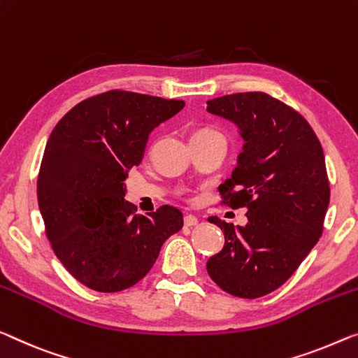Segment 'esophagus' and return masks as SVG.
<instances>
[{
  "label": "esophagus",
  "mask_w": 358,
  "mask_h": 358,
  "mask_svg": "<svg viewBox=\"0 0 358 358\" xmlns=\"http://www.w3.org/2000/svg\"><path fill=\"white\" fill-rule=\"evenodd\" d=\"M184 224H185V227H195V225L198 224V219L195 217V216H185L184 217Z\"/></svg>",
  "instance_id": "esophagus-1"
}]
</instances>
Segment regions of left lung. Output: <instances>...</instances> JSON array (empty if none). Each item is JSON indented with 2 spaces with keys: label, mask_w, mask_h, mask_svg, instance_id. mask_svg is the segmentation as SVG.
Instances as JSON below:
<instances>
[{
  "label": "left lung",
  "mask_w": 358,
  "mask_h": 358,
  "mask_svg": "<svg viewBox=\"0 0 358 358\" xmlns=\"http://www.w3.org/2000/svg\"><path fill=\"white\" fill-rule=\"evenodd\" d=\"M243 137L221 205L248 208L245 227L210 217L224 232L206 268L225 293L256 299L282 287L320 238L329 203L325 155L312 126L293 107L261 91L208 101Z\"/></svg>",
  "instance_id": "obj_1"
}]
</instances>
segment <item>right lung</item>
Segmentation results:
<instances>
[{"mask_svg": "<svg viewBox=\"0 0 358 358\" xmlns=\"http://www.w3.org/2000/svg\"><path fill=\"white\" fill-rule=\"evenodd\" d=\"M184 106L112 90L76 103L49 136L38 205L54 252L85 287L101 293L133 287L182 229V213L169 205L136 216L124 201V179L141 163L152 129Z\"/></svg>", "mask_w": 358, "mask_h": 358, "instance_id": "add662e5", "label": "right lung"}]
</instances>
